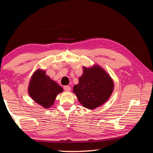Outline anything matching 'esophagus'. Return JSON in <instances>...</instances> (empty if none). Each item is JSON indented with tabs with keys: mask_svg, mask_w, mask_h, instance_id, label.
Wrapping results in <instances>:
<instances>
[{
	"mask_svg": "<svg viewBox=\"0 0 153 153\" xmlns=\"http://www.w3.org/2000/svg\"><path fill=\"white\" fill-rule=\"evenodd\" d=\"M63 88H64V90H65V91L69 92V90H71V87L69 86H65L63 87Z\"/></svg>",
	"mask_w": 153,
	"mask_h": 153,
	"instance_id": "1",
	"label": "esophagus"
}]
</instances>
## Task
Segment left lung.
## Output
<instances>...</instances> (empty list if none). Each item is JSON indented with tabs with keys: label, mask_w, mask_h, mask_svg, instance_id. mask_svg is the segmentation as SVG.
Listing matches in <instances>:
<instances>
[{
	"label": "left lung",
	"mask_w": 153,
	"mask_h": 153,
	"mask_svg": "<svg viewBox=\"0 0 153 153\" xmlns=\"http://www.w3.org/2000/svg\"><path fill=\"white\" fill-rule=\"evenodd\" d=\"M83 69L82 76L78 84L74 86L73 92L83 107L94 109L108 100L114 83L108 74L98 65L88 68L83 67Z\"/></svg>",
	"instance_id": "obj_1"
}]
</instances>
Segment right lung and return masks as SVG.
<instances>
[{
    "instance_id": "1",
    "label": "right lung",
    "mask_w": 153,
    "mask_h": 153,
    "mask_svg": "<svg viewBox=\"0 0 153 153\" xmlns=\"http://www.w3.org/2000/svg\"><path fill=\"white\" fill-rule=\"evenodd\" d=\"M63 91V88L46 76L45 70L40 69L33 73L28 86L30 97L45 108L53 106L56 96Z\"/></svg>"
}]
</instances>
